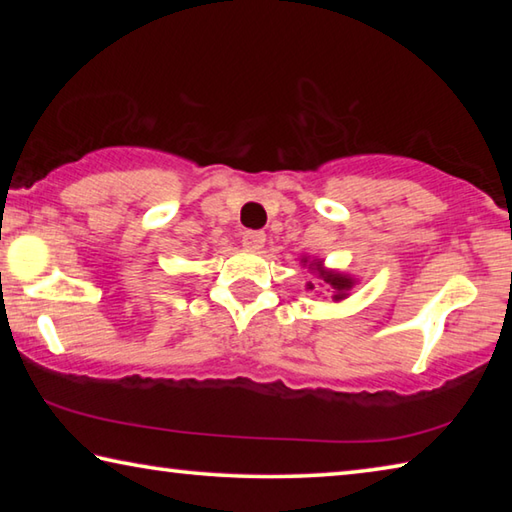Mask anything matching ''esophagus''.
<instances>
[{"label": "esophagus", "mask_w": 512, "mask_h": 512, "mask_svg": "<svg viewBox=\"0 0 512 512\" xmlns=\"http://www.w3.org/2000/svg\"><path fill=\"white\" fill-rule=\"evenodd\" d=\"M266 241V235L262 230H248L244 232V237H241V244H244V248L248 250H259L264 246Z\"/></svg>", "instance_id": "1"}]
</instances>
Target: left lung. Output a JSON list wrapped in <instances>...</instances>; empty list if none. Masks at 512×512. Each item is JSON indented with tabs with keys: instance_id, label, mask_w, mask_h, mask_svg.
I'll return each instance as SVG.
<instances>
[{
	"instance_id": "8db88e82",
	"label": "left lung",
	"mask_w": 512,
	"mask_h": 512,
	"mask_svg": "<svg viewBox=\"0 0 512 512\" xmlns=\"http://www.w3.org/2000/svg\"><path fill=\"white\" fill-rule=\"evenodd\" d=\"M314 266V264H311ZM316 266H320V264H316ZM318 275L323 277V280L329 284V287H332L334 291H336V300H341L343 296H345V291H348L350 287H352V280L348 275H341V273H332V271H318ZM309 289H314L309 284Z\"/></svg>"
}]
</instances>
